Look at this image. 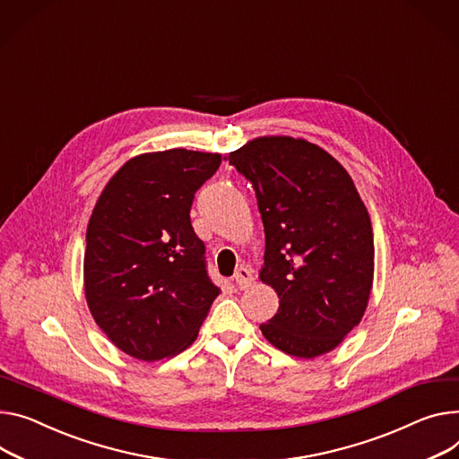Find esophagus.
Instances as JSON below:
<instances>
[{"mask_svg":"<svg viewBox=\"0 0 459 459\" xmlns=\"http://www.w3.org/2000/svg\"><path fill=\"white\" fill-rule=\"evenodd\" d=\"M235 283H237V289L244 290L248 289L252 283H254V273L250 268L246 266H240L237 272H235Z\"/></svg>","mask_w":459,"mask_h":459,"instance_id":"1","label":"esophagus"}]
</instances>
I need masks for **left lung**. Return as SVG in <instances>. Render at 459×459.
Returning a JSON list of instances; mask_svg holds the SVG:
<instances>
[{"instance_id": "1", "label": "left lung", "mask_w": 459, "mask_h": 459, "mask_svg": "<svg viewBox=\"0 0 459 459\" xmlns=\"http://www.w3.org/2000/svg\"><path fill=\"white\" fill-rule=\"evenodd\" d=\"M254 184L266 250L259 279L279 298L263 336L298 359L338 347L373 289V228L355 182L303 137L261 135L226 156Z\"/></svg>"}]
</instances>
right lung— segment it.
Instances as JSON below:
<instances>
[{
	"instance_id": "obj_1",
	"label": "right lung",
	"mask_w": 459,
	"mask_h": 459,
	"mask_svg": "<svg viewBox=\"0 0 459 459\" xmlns=\"http://www.w3.org/2000/svg\"><path fill=\"white\" fill-rule=\"evenodd\" d=\"M222 156L187 149L130 158L104 186L86 230L84 296L126 355L154 362L186 351L221 294L191 226L198 187Z\"/></svg>"
}]
</instances>
